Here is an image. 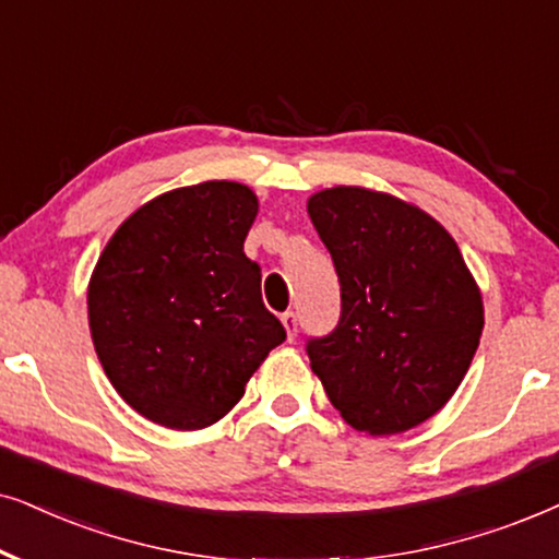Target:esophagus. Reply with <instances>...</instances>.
Instances as JSON below:
<instances>
[{
	"label": "esophagus",
	"instance_id": "1",
	"mask_svg": "<svg viewBox=\"0 0 559 559\" xmlns=\"http://www.w3.org/2000/svg\"><path fill=\"white\" fill-rule=\"evenodd\" d=\"M281 322H284V326H286L288 340H294L296 337V330H299V317H296V311L294 309L284 311V314H281Z\"/></svg>",
	"mask_w": 559,
	"mask_h": 559
}]
</instances>
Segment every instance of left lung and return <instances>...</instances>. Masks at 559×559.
<instances>
[{"label":"left lung","mask_w":559,"mask_h":559,"mask_svg":"<svg viewBox=\"0 0 559 559\" xmlns=\"http://www.w3.org/2000/svg\"><path fill=\"white\" fill-rule=\"evenodd\" d=\"M340 278V322L311 370L349 427L399 435L452 399L483 332L480 288L440 222L391 193L334 186L307 204Z\"/></svg>","instance_id":"1"}]
</instances>
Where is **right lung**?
Instances as JSON below:
<instances>
[{
	"instance_id": "right-lung-1",
	"label": "right lung",
	"mask_w": 559,
	"mask_h": 559,
	"mask_svg": "<svg viewBox=\"0 0 559 559\" xmlns=\"http://www.w3.org/2000/svg\"><path fill=\"white\" fill-rule=\"evenodd\" d=\"M258 197L235 181L160 193L119 225L88 281V326L119 396L160 427L204 429L286 340L242 245Z\"/></svg>"
}]
</instances>
